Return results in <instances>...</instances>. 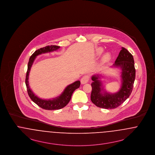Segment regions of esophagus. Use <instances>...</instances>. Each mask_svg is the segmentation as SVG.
<instances>
[{
    "label": "esophagus",
    "mask_w": 155,
    "mask_h": 155,
    "mask_svg": "<svg viewBox=\"0 0 155 155\" xmlns=\"http://www.w3.org/2000/svg\"><path fill=\"white\" fill-rule=\"evenodd\" d=\"M90 77L89 75H85L84 76H83L81 79V82L82 84H85L86 83H87L89 80Z\"/></svg>",
    "instance_id": "obj_1"
}]
</instances>
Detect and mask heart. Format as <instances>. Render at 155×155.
I'll list each match as a JSON object with an SVG mask.
<instances>
[{"instance_id": "heart-1", "label": "heart", "mask_w": 155, "mask_h": 155, "mask_svg": "<svg viewBox=\"0 0 155 155\" xmlns=\"http://www.w3.org/2000/svg\"><path fill=\"white\" fill-rule=\"evenodd\" d=\"M96 51H97V53H101L103 51V49L102 48H99L97 49ZM110 55L109 53H106L105 55L104 56V60H107V59L110 58Z\"/></svg>"}]
</instances>
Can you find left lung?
<instances>
[{
  "instance_id": "1",
  "label": "left lung",
  "mask_w": 155,
  "mask_h": 155,
  "mask_svg": "<svg viewBox=\"0 0 155 155\" xmlns=\"http://www.w3.org/2000/svg\"><path fill=\"white\" fill-rule=\"evenodd\" d=\"M121 70L122 84L119 91L115 94H109L103 90L101 75L92 77V92L91 100L96 106L106 109H115L123 103L131 95L135 78V68L133 55L124 48L119 53L118 57L113 64ZM103 92H102V91Z\"/></svg>"
}]
</instances>
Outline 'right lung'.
<instances>
[{"label":"right lung","instance_id":"obj_1","mask_svg":"<svg viewBox=\"0 0 155 155\" xmlns=\"http://www.w3.org/2000/svg\"><path fill=\"white\" fill-rule=\"evenodd\" d=\"M59 48H60V46H56V45L46 46L44 48H40L37 50L31 55L28 63V68H27V71L26 77H25V84L27 87L28 94L30 96L31 99L34 103H36L37 105L39 106L40 107L45 110H59L65 107L70 102L73 92L76 89L80 87V84H81L80 81L74 82V83L68 85L64 89V91H63V92L60 96L56 97L55 98H53L52 99H49V100H44L39 98L36 95H35V94L31 90L29 87V84H28L29 73L36 56L42 53L56 51Z\"/></svg>","mask_w":155,"mask_h":155}]
</instances>
